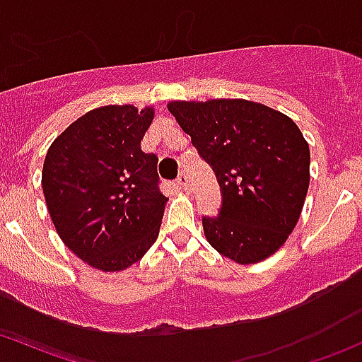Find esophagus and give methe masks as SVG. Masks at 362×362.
I'll return each instance as SVG.
<instances>
[{
    "mask_svg": "<svg viewBox=\"0 0 362 362\" xmlns=\"http://www.w3.org/2000/svg\"><path fill=\"white\" fill-rule=\"evenodd\" d=\"M177 184L180 185V187L184 189V191H187V189H189V177H187V173H185V171H182V173L178 175Z\"/></svg>",
    "mask_w": 362,
    "mask_h": 362,
    "instance_id": "obj_1",
    "label": "esophagus"
}]
</instances>
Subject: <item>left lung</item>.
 <instances>
[{"instance_id": "left-lung-1", "label": "left lung", "mask_w": 362, "mask_h": 362, "mask_svg": "<svg viewBox=\"0 0 362 362\" xmlns=\"http://www.w3.org/2000/svg\"><path fill=\"white\" fill-rule=\"evenodd\" d=\"M168 110L221 185L218 215L203 217L208 243L238 264L275 254L310 184V148L294 120L247 100L171 101Z\"/></svg>"}]
</instances>
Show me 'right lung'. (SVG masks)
Here are the masks:
<instances>
[{"label":"right lung","instance_id":"obj_1","mask_svg":"<svg viewBox=\"0 0 362 362\" xmlns=\"http://www.w3.org/2000/svg\"><path fill=\"white\" fill-rule=\"evenodd\" d=\"M152 119V107H100L69 124L47 152L42 187L57 235L101 272L129 268L158 240L168 198L158 156L141 151Z\"/></svg>","mask_w":362,"mask_h":362}]
</instances>
